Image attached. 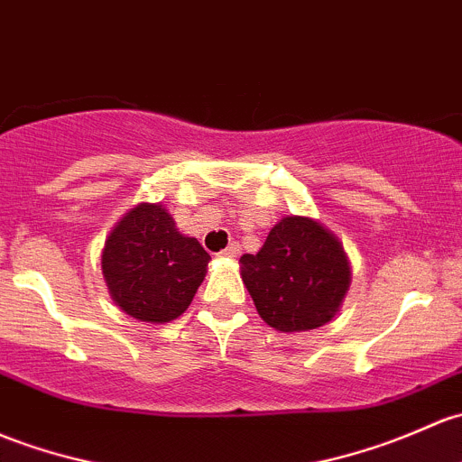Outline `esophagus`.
<instances>
[{"label": "esophagus", "instance_id": "1", "mask_svg": "<svg viewBox=\"0 0 462 462\" xmlns=\"http://www.w3.org/2000/svg\"><path fill=\"white\" fill-rule=\"evenodd\" d=\"M239 254H241V245L239 244H230L218 256H221V259H236Z\"/></svg>", "mask_w": 462, "mask_h": 462}]
</instances>
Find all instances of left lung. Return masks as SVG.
<instances>
[{
  "instance_id": "left-lung-1",
  "label": "left lung",
  "mask_w": 462,
  "mask_h": 462,
  "mask_svg": "<svg viewBox=\"0 0 462 462\" xmlns=\"http://www.w3.org/2000/svg\"><path fill=\"white\" fill-rule=\"evenodd\" d=\"M239 263L259 317L288 334L329 323L352 283L343 244L312 217H283L263 247Z\"/></svg>"
}]
</instances>
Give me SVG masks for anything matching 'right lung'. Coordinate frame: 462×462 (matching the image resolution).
<instances>
[{
    "label": "right lung",
    "instance_id": "add662e5",
    "mask_svg": "<svg viewBox=\"0 0 462 462\" xmlns=\"http://www.w3.org/2000/svg\"><path fill=\"white\" fill-rule=\"evenodd\" d=\"M210 254L181 235L162 203H137L116 221L101 252L113 300L143 323H170L192 303Z\"/></svg>",
    "mask_w": 462,
    "mask_h": 462
}]
</instances>
